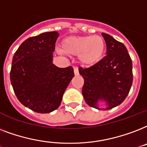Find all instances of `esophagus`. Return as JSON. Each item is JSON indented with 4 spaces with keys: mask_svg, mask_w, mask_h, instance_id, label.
<instances>
[{
    "mask_svg": "<svg viewBox=\"0 0 147 147\" xmlns=\"http://www.w3.org/2000/svg\"><path fill=\"white\" fill-rule=\"evenodd\" d=\"M74 71L75 76H78V75H79V70H78V68L75 67L74 70Z\"/></svg>",
    "mask_w": 147,
    "mask_h": 147,
    "instance_id": "esophagus-1",
    "label": "esophagus"
}]
</instances>
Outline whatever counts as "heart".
<instances>
[{
	"instance_id": "heart-1",
	"label": "heart",
	"mask_w": 147,
	"mask_h": 147,
	"mask_svg": "<svg viewBox=\"0 0 147 147\" xmlns=\"http://www.w3.org/2000/svg\"><path fill=\"white\" fill-rule=\"evenodd\" d=\"M63 53L78 56L80 63L84 67H93L103 59L106 51V42L99 35L72 36L62 42Z\"/></svg>"
}]
</instances>
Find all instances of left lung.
I'll return each instance as SVG.
<instances>
[{
	"label": "left lung",
	"mask_w": 147,
	"mask_h": 147,
	"mask_svg": "<svg viewBox=\"0 0 147 147\" xmlns=\"http://www.w3.org/2000/svg\"><path fill=\"white\" fill-rule=\"evenodd\" d=\"M107 44V56L96 65L79 68L84 80L82 94L91 107L110 110L123 102L133 84V64L124 44L102 33Z\"/></svg>",
	"instance_id": "8db88e82"
}]
</instances>
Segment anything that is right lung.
Masks as SVG:
<instances>
[{"label": "right lung", "mask_w": 147, "mask_h": 147, "mask_svg": "<svg viewBox=\"0 0 147 147\" xmlns=\"http://www.w3.org/2000/svg\"><path fill=\"white\" fill-rule=\"evenodd\" d=\"M58 37V32L51 31L28 38L12 60L10 78L16 96L23 105L40 113L59 107L74 77L72 67L61 68L53 63Z\"/></svg>", "instance_id": "obj_1"}]
</instances>
